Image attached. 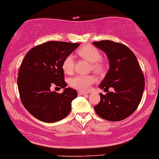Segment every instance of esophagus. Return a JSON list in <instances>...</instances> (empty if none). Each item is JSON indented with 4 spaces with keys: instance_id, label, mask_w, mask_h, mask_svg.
<instances>
[{
    "instance_id": "obj_1",
    "label": "esophagus",
    "mask_w": 159,
    "mask_h": 159,
    "mask_svg": "<svg viewBox=\"0 0 159 159\" xmlns=\"http://www.w3.org/2000/svg\"><path fill=\"white\" fill-rule=\"evenodd\" d=\"M78 94L79 95H84L88 94V93H85V92H81V91H78Z\"/></svg>"
}]
</instances>
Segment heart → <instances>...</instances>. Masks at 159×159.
<instances>
[{
    "label": "heart",
    "instance_id": "heart-1",
    "mask_svg": "<svg viewBox=\"0 0 159 159\" xmlns=\"http://www.w3.org/2000/svg\"><path fill=\"white\" fill-rule=\"evenodd\" d=\"M78 55L81 58L90 62V69L95 73L101 74L105 71L106 64L101 59V54L99 50L93 46L81 47L77 51ZM63 71L67 75H72L74 72L75 61L72 56L68 55L62 62ZM95 82L93 75H76L70 80V87L78 91L87 92L89 90L91 86Z\"/></svg>",
    "mask_w": 159,
    "mask_h": 159
}]
</instances>
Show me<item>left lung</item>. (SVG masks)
<instances>
[{"label":"left lung","mask_w":159,"mask_h":159,"mask_svg":"<svg viewBox=\"0 0 159 159\" xmlns=\"http://www.w3.org/2000/svg\"><path fill=\"white\" fill-rule=\"evenodd\" d=\"M93 44L106 53L110 61V69L99 87L104 91L114 88V92L101 93L95 111L107 121H122L140 104L144 89V74L134 53L126 45L110 40L95 41Z\"/></svg>","instance_id":"left-lung-1"}]
</instances>
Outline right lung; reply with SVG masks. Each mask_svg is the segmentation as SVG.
I'll use <instances>...</instances> for the list:
<instances>
[{"label":"right lung","mask_w":159,"mask_h":159,"mask_svg":"<svg viewBox=\"0 0 159 159\" xmlns=\"http://www.w3.org/2000/svg\"><path fill=\"white\" fill-rule=\"evenodd\" d=\"M80 44L48 41L30 49L18 72L20 98L26 110L40 121L53 123L68 116L77 91L67 87L62 93L51 91L52 87L66 86L62 62Z\"/></svg>","instance_id":"1"}]
</instances>
